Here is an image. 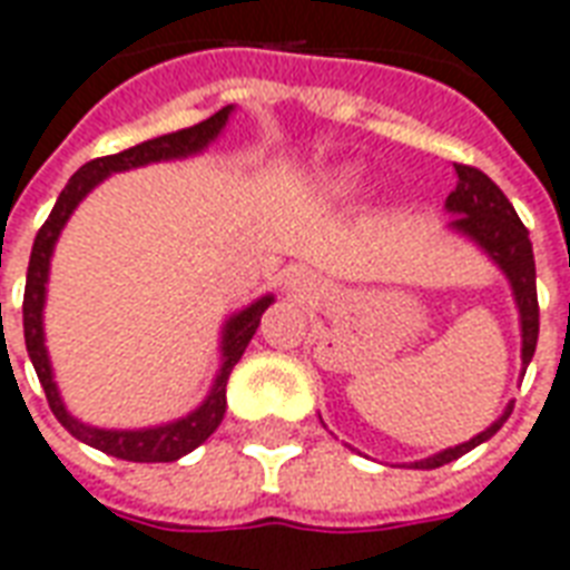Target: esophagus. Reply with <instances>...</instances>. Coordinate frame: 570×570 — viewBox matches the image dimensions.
Segmentation results:
<instances>
[{"label": "esophagus", "instance_id": "obj_1", "mask_svg": "<svg viewBox=\"0 0 570 570\" xmlns=\"http://www.w3.org/2000/svg\"><path fill=\"white\" fill-rule=\"evenodd\" d=\"M286 289H289V293H296V296H305V293L314 289V281H311V274L307 272H293L289 277H286Z\"/></svg>", "mask_w": 570, "mask_h": 570}]
</instances>
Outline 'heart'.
Wrapping results in <instances>:
<instances>
[{"label": "heart", "mask_w": 570, "mask_h": 570, "mask_svg": "<svg viewBox=\"0 0 570 570\" xmlns=\"http://www.w3.org/2000/svg\"><path fill=\"white\" fill-rule=\"evenodd\" d=\"M360 187V168L356 166H335L323 171L317 178V189L326 199H347Z\"/></svg>", "instance_id": "b5f03b06"}]
</instances>
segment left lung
<instances>
[{"instance_id":"8db88e82","label":"left lung","mask_w":570,"mask_h":570,"mask_svg":"<svg viewBox=\"0 0 570 570\" xmlns=\"http://www.w3.org/2000/svg\"><path fill=\"white\" fill-rule=\"evenodd\" d=\"M453 171H456V189L444 202V210L453 220H446L444 229L474 244L489 263L508 277L510 296H513V305L520 314V360L522 374H525L534 356V347H538V286H534V253L532 242H529V229L522 226L508 196L480 168L453 166ZM510 411H513V402H508L499 420L489 423L480 435H474L465 444L446 446L432 456L416 459V462H411V468L432 471V468H441L453 459L465 456L468 450L489 441L501 425L508 423Z\"/></svg>"}]
</instances>
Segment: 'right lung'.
Returning a JSON list of instances; mask_svg holds the SVG:
<instances>
[{
  "label": "right lung",
  "mask_w": 570,
  "mask_h": 570,
  "mask_svg": "<svg viewBox=\"0 0 570 570\" xmlns=\"http://www.w3.org/2000/svg\"><path fill=\"white\" fill-rule=\"evenodd\" d=\"M235 114V105H226L217 114H210L208 120L180 129V132L159 135L150 141L129 147L124 154L102 156V159H90L87 166H81L69 178L66 189L60 193V199L50 210V217L45 226L38 229L36 244H32V256H29L27 268V293H23V338H27V353L32 360V368L38 374V383L45 386L48 404L53 416L60 420L69 435H75L81 444L96 446L114 459H126V462H175V459L187 456L196 446L205 444L217 425L223 423L226 414V383H229L232 368L238 365L244 356V350L250 344V338L259 328V320L274 302V293L253 298L250 305L232 311L229 317L223 320L220 326V368L214 374L208 395L202 399L189 414L168 420L159 425H145V429H99L71 416V411L62 402V392L53 381V365H50L48 344H45V305H48V281H50V259L57 250L66 223L71 220V214L78 210L92 189L99 187L102 180L120 171H132V168L154 166V163H175V159H189V156L205 154L217 138L223 135L229 117Z\"/></svg>",
  "instance_id": "obj_1"
}]
</instances>
